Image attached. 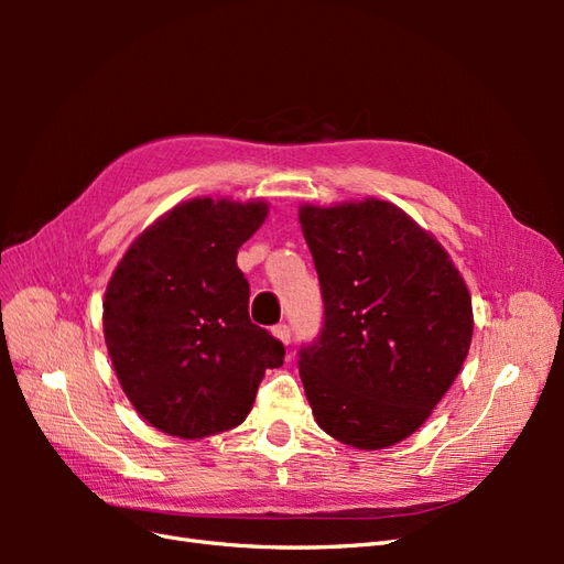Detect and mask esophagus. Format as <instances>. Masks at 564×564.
Wrapping results in <instances>:
<instances>
[{"label":"esophagus","mask_w":564,"mask_h":564,"mask_svg":"<svg viewBox=\"0 0 564 564\" xmlns=\"http://www.w3.org/2000/svg\"><path fill=\"white\" fill-rule=\"evenodd\" d=\"M272 336L280 338L284 346L292 344V329H289V324H275V327H272Z\"/></svg>","instance_id":"1"}]
</instances>
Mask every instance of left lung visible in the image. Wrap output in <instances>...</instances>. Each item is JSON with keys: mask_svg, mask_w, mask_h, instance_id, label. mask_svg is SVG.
<instances>
[{"mask_svg": "<svg viewBox=\"0 0 564 564\" xmlns=\"http://www.w3.org/2000/svg\"><path fill=\"white\" fill-rule=\"evenodd\" d=\"M322 286V334L299 352L319 429L355 449L419 431L458 377L473 338L468 286L431 232L377 197L303 204Z\"/></svg>", "mask_w": 564, "mask_h": 564, "instance_id": "8db88e82", "label": "left lung"}]
</instances>
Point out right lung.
Here are the masks:
<instances>
[{
  "label": "right lung",
  "mask_w": 564,
  "mask_h": 564,
  "mask_svg": "<svg viewBox=\"0 0 564 564\" xmlns=\"http://www.w3.org/2000/svg\"><path fill=\"white\" fill-rule=\"evenodd\" d=\"M268 204L195 197L145 228L106 289L104 334L119 386L152 429L197 440L251 412L284 346L249 319L237 249Z\"/></svg>",
  "instance_id": "right-lung-1"
}]
</instances>
